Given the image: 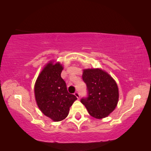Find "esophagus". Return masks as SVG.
I'll return each instance as SVG.
<instances>
[{
  "label": "esophagus",
  "instance_id": "1",
  "mask_svg": "<svg viewBox=\"0 0 151 151\" xmlns=\"http://www.w3.org/2000/svg\"><path fill=\"white\" fill-rule=\"evenodd\" d=\"M75 95L77 97V99H78L79 98H80V96H81V95H80V93H78V92H76V93H75Z\"/></svg>",
  "mask_w": 151,
  "mask_h": 151
}]
</instances>
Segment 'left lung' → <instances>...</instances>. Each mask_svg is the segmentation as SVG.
<instances>
[{
  "instance_id": "obj_1",
  "label": "left lung",
  "mask_w": 151,
  "mask_h": 151,
  "mask_svg": "<svg viewBox=\"0 0 151 151\" xmlns=\"http://www.w3.org/2000/svg\"><path fill=\"white\" fill-rule=\"evenodd\" d=\"M83 80L87 88V96L81 102L90 115L103 119L114 111L119 101L116 82L108 73L99 68L84 70Z\"/></svg>"
}]
</instances>
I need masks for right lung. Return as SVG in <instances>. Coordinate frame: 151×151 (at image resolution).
Returning a JSON list of instances; mask_svg holds the SVG:
<instances>
[{
    "label": "right lung",
    "mask_w": 151,
    "mask_h": 151,
    "mask_svg": "<svg viewBox=\"0 0 151 151\" xmlns=\"http://www.w3.org/2000/svg\"><path fill=\"white\" fill-rule=\"evenodd\" d=\"M63 67L57 63H48L36 81L35 94L37 105L42 113L54 121H60L68 116L69 108L77 98L67 91L61 78Z\"/></svg>",
    "instance_id": "add662e5"
}]
</instances>
